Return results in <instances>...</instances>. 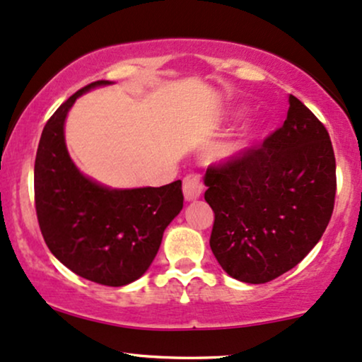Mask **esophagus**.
<instances>
[{
    "label": "esophagus",
    "mask_w": 362,
    "mask_h": 362,
    "mask_svg": "<svg viewBox=\"0 0 362 362\" xmlns=\"http://www.w3.org/2000/svg\"><path fill=\"white\" fill-rule=\"evenodd\" d=\"M182 191H185V198L188 202L199 198L204 191V185L202 181V176L198 173H189L186 174V177L182 180Z\"/></svg>",
    "instance_id": "esophagus-1"
}]
</instances>
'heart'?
<instances>
[{
    "instance_id": "obj_1",
    "label": "heart",
    "mask_w": 362,
    "mask_h": 362,
    "mask_svg": "<svg viewBox=\"0 0 362 362\" xmlns=\"http://www.w3.org/2000/svg\"><path fill=\"white\" fill-rule=\"evenodd\" d=\"M258 136H260V132H258V131H252L250 134H247V136H245L243 139L238 142V144L231 146L230 149H228V153H235V151H238V149H242V147H245V146L252 144V141H255Z\"/></svg>"
}]
</instances>
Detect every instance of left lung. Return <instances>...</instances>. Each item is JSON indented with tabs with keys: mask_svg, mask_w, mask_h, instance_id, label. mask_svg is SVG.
Instances as JSON below:
<instances>
[{
	"mask_svg": "<svg viewBox=\"0 0 362 362\" xmlns=\"http://www.w3.org/2000/svg\"><path fill=\"white\" fill-rule=\"evenodd\" d=\"M284 126L204 174L215 211L211 247L236 280L265 284L304 260L327 228L336 199V158L324 124L288 97Z\"/></svg>",
	"mask_w": 362,
	"mask_h": 362,
	"instance_id": "obj_1",
	"label": "left lung"
}]
</instances>
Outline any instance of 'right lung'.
Wrapping results in <instances>:
<instances>
[{
  "label": "right lung",
  "instance_id": "add662e5",
  "mask_svg": "<svg viewBox=\"0 0 362 362\" xmlns=\"http://www.w3.org/2000/svg\"><path fill=\"white\" fill-rule=\"evenodd\" d=\"M75 92L45 124L35 159V208L50 252L66 269L90 282L122 287L153 263L166 226L182 209L181 181L160 188L109 189L75 168L64 124Z\"/></svg>",
  "mask_w": 362,
  "mask_h": 362
}]
</instances>
